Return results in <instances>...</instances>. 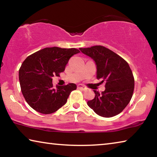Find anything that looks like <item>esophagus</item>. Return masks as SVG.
Here are the masks:
<instances>
[{
  "label": "esophagus",
  "mask_w": 157,
  "mask_h": 157,
  "mask_svg": "<svg viewBox=\"0 0 157 157\" xmlns=\"http://www.w3.org/2000/svg\"><path fill=\"white\" fill-rule=\"evenodd\" d=\"M78 88L79 89H82V90H83V91H85V90L86 89V88H85V87H84V86H82V84H78Z\"/></svg>",
  "instance_id": "esophagus-1"
}]
</instances>
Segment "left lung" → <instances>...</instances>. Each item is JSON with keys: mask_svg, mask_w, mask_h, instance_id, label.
Returning <instances> with one entry per match:
<instances>
[{"mask_svg": "<svg viewBox=\"0 0 157 157\" xmlns=\"http://www.w3.org/2000/svg\"><path fill=\"white\" fill-rule=\"evenodd\" d=\"M94 61L96 77L105 82V90L95 91V98L87 102L95 113L105 118L118 115L129 104L134 89L132 71L125 60L102 46L79 48Z\"/></svg>", "mask_w": 157, "mask_h": 157, "instance_id": "1", "label": "left lung"}]
</instances>
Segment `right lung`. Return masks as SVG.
Masks as SVG:
<instances>
[{
    "label": "right lung",
    "mask_w": 157,
    "mask_h": 157,
    "mask_svg": "<svg viewBox=\"0 0 157 157\" xmlns=\"http://www.w3.org/2000/svg\"><path fill=\"white\" fill-rule=\"evenodd\" d=\"M76 48H46L28 56L18 71L23 97L30 107L44 114L54 113L64 105L75 84L53 86L52 77L59 76L70 58L78 54Z\"/></svg>",
    "instance_id": "obj_1"
}]
</instances>
